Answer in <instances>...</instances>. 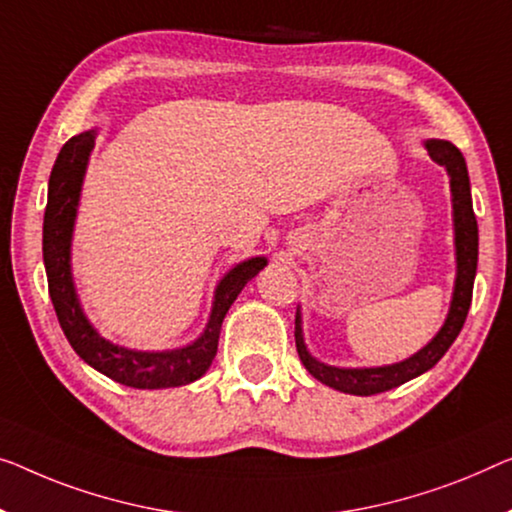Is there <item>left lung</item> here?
<instances>
[{
  "label": "left lung",
  "mask_w": 512,
  "mask_h": 512,
  "mask_svg": "<svg viewBox=\"0 0 512 512\" xmlns=\"http://www.w3.org/2000/svg\"><path fill=\"white\" fill-rule=\"evenodd\" d=\"M425 149L434 163L444 165L448 177H451V193H453V225H455V289L451 310L444 326L439 333L427 342V345L409 356L407 361L381 365V368H333L317 361L315 356L308 352L303 340L301 329V312L296 310V326H294V340L296 352H299L301 363L312 377L322 381V384L335 388L340 393L349 395H375L391 391V388L404 384V381L423 375L434 365L439 358L448 352L457 335H460L464 319H467L471 294H474V278L478 266V223L474 216V204H471V186H469V172L467 163H464L462 151L448 140H427Z\"/></svg>",
  "instance_id": "obj_1"
}]
</instances>
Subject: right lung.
I'll return each instance as SVG.
<instances>
[{"mask_svg": "<svg viewBox=\"0 0 512 512\" xmlns=\"http://www.w3.org/2000/svg\"><path fill=\"white\" fill-rule=\"evenodd\" d=\"M96 131L75 135L61 147L50 172L48 207L43 218V262L48 273L50 299L66 340L82 361L119 384L131 388H172L200 379L209 370L218 352L220 326L248 280L266 266V257H253L236 264L218 282L213 294L209 324L195 342L167 352H135L105 340L82 312L71 276V239L78 216L82 179L89 154L94 149Z\"/></svg>", "mask_w": 512, "mask_h": 512, "instance_id": "right-lung-1", "label": "right lung"}]
</instances>
